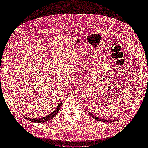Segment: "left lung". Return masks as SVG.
<instances>
[{"label":"left lung","instance_id":"obj_1","mask_svg":"<svg viewBox=\"0 0 148 148\" xmlns=\"http://www.w3.org/2000/svg\"><path fill=\"white\" fill-rule=\"evenodd\" d=\"M89 115H90L92 118H94L95 119L97 120V121H101V122H115V120H105V119H101V118L97 117V116H96V115H93V114H91V113H89Z\"/></svg>","mask_w":148,"mask_h":148}]
</instances>
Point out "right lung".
<instances>
[{
  "label": "right lung",
  "mask_w": 148,
  "mask_h": 148,
  "mask_svg": "<svg viewBox=\"0 0 148 148\" xmlns=\"http://www.w3.org/2000/svg\"><path fill=\"white\" fill-rule=\"evenodd\" d=\"M60 106H61V103H60V104L58 105V106L57 107V108L55 109L54 111H53L52 112L49 114V115L46 116V117H42V118H39V119H30V118H28V117H24L27 119L28 120H30L31 122H36V123H41V122H48L49 120H51V119H52L53 117H55V116L57 114L58 112H59V110H60Z\"/></svg>",
  "instance_id": "add662e5"
}]
</instances>
